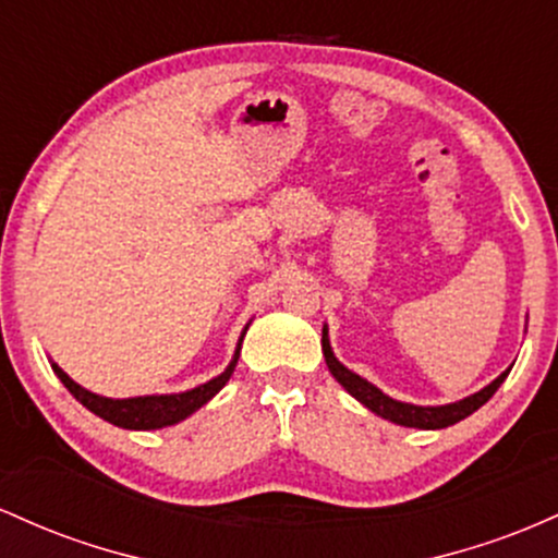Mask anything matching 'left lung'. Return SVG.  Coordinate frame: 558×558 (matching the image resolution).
<instances>
[{"mask_svg":"<svg viewBox=\"0 0 558 558\" xmlns=\"http://www.w3.org/2000/svg\"><path fill=\"white\" fill-rule=\"evenodd\" d=\"M322 350H324V359H327L331 377L340 381L350 396L361 400L368 411H374L377 416L387 418V422L400 424V427H416V429H442V427H450V424L461 422V418H466L469 414H474L480 405H485L487 400L496 396V390L504 385V379L509 377L511 372V368H506L498 379H493L490 385L482 387L480 392H474V396H469L464 400H456V403L414 405V403H400V400L385 396V392H381L379 387H374L372 381H366L355 372H350L348 366H342V363L335 359V353H331L327 327L322 331Z\"/></svg>","mask_w":558,"mask_h":558,"instance_id":"8db88e82","label":"left lung"}]
</instances>
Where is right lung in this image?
Returning a JSON list of instances; mask_svg holds the SVG:
<instances>
[{
  "mask_svg": "<svg viewBox=\"0 0 558 558\" xmlns=\"http://www.w3.org/2000/svg\"><path fill=\"white\" fill-rule=\"evenodd\" d=\"M245 331H242V337H245ZM242 337L240 342H236L234 359H231L227 372L218 374V377H213L210 381H205V385L195 387V390L173 392V396H144V398H123V400L102 398L97 396V392L84 390L78 381H73L65 372H62L58 363H52V368L60 377L62 385L71 390V396L76 398L81 405H86L92 414L105 418V422L116 424V427H123V429H160V427H171V424L184 422L186 416H192L197 409H203V405L208 403V400L216 396L223 385H227L231 372H234L236 366V359H240Z\"/></svg>",
  "mask_w": 558,
  "mask_h": 558,
  "instance_id": "obj_1",
  "label": "right lung"
}]
</instances>
